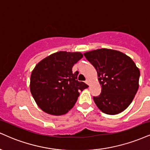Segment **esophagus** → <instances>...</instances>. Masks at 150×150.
Here are the masks:
<instances>
[{
  "mask_svg": "<svg viewBox=\"0 0 150 150\" xmlns=\"http://www.w3.org/2000/svg\"><path fill=\"white\" fill-rule=\"evenodd\" d=\"M86 84H88V85H89V81H88V79H86Z\"/></svg>",
  "mask_w": 150,
  "mask_h": 150,
  "instance_id": "obj_1",
  "label": "esophagus"
}]
</instances>
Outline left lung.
Returning <instances> with one entry per match:
<instances>
[{"instance_id":"8db88e82","label":"left lung","mask_w":150,"mask_h":150,"mask_svg":"<svg viewBox=\"0 0 150 150\" xmlns=\"http://www.w3.org/2000/svg\"><path fill=\"white\" fill-rule=\"evenodd\" d=\"M95 68L101 92L94 97L98 108L104 113L117 115L132 102L139 87L140 70L132 59L112 49H100L84 53Z\"/></svg>"}]
</instances>
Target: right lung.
I'll return each instance as SVG.
<instances>
[{
    "label": "right lung",
    "mask_w": 150,
    "mask_h": 150,
    "mask_svg": "<svg viewBox=\"0 0 150 150\" xmlns=\"http://www.w3.org/2000/svg\"><path fill=\"white\" fill-rule=\"evenodd\" d=\"M83 58L80 52L59 51L36 64L30 76V89L38 106L53 115H61L73 108L79 92L88 88L77 80L72 67Z\"/></svg>",
    "instance_id": "1"
}]
</instances>
